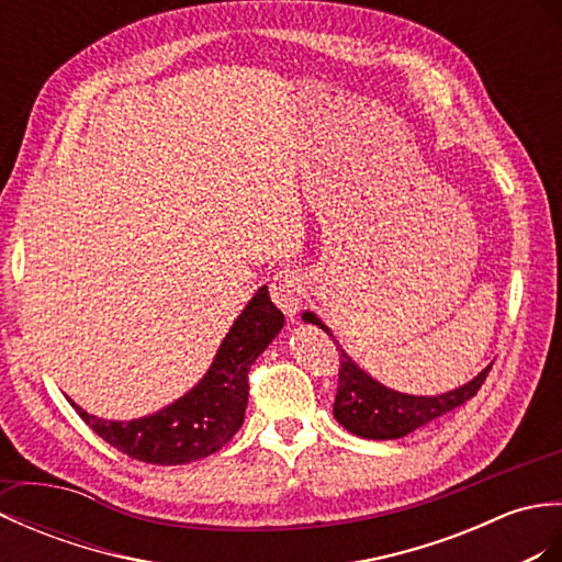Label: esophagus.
I'll use <instances>...</instances> for the list:
<instances>
[{
    "label": "esophagus",
    "instance_id": "1",
    "mask_svg": "<svg viewBox=\"0 0 562 562\" xmlns=\"http://www.w3.org/2000/svg\"><path fill=\"white\" fill-rule=\"evenodd\" d=\"M269 293H271V301L277 303L285 315L293 317L303 301V277L295 269H281L273 273V279L269 283Z\"/></svg>",
    "mask_w": 562,
    "mask_h": 562
}]
</instances>
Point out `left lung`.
<instances>
[{
  "mask_svg": "<svg viewBox=\"0 0 562 562\" xmlns=\"http://www.w3.org/2000/svg\"><path fill=\"white\" fill-rule=\"evenodd\" d=\"M305 322L317 324L319 329L329 331L327 324H324L317 315L305 313ZM341 351V368H339V392H336L334 402V418L341 423V426L358 435V438L368 440H396L404 438V435L418 430L426 423L450 414L457 406L469 402L471 396H476L481 384L485 382V375L491 372V366L479 378H473L469 384L459 386L440 396H414V394H402L394 392L390 386L380 384L372 380L366 370H360L344 348Z\"/></svg>",
  "mask_w": 562,
  "mask_h": 562,
  "instance_id": "obj_1",
  "label": "left lung"
}]
</instances>
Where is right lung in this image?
Masks as SVG:
<instances>
[{
	"label": "right lung",
	"instance_id": "1",
	"mask_svg": "<svg viewBox=\"0 0 562 562\" xmlns=\"http://www.w3.org/2000/svg\"><path fill=\"white\" fill-rule=\"evenodd\" d=\"M283 327V313L271 303L267 285L255 293L233 322L206 375L176 404L136 420H103L74 411L95 435L132 459L178 467L218 452L240 430L249 384L247 372Z\"/></svg>",
	"mask_w": 562,
	"mask_h": 562
}]
</instances>
